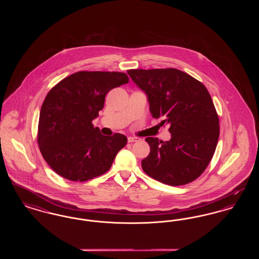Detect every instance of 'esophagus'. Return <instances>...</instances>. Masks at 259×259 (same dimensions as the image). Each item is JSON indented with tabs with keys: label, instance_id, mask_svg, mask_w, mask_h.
I'll use <instances>...</instances> for the list:
<instances>
[{
	"label": "esophagus",
	"instance_id": "esophagus-1",
	"mask_svg": "<svg viewBox=\"0 0 259 259\" xmlns=\"http://www.w3.org/2000/svg\"><path fill=\"white\" fill-rule=\"evenodd\" d=\"M140 138L137 137H128V143H134V142H139Z\"/></svg>",
	"mask_w": 259,
	"mask_h": 259
}]
</instances>
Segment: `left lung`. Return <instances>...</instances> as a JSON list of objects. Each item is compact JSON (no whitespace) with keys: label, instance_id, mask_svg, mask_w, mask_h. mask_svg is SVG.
<instances>
[{"label":"left lung","instance_id":"left-lung-1","mask_svg":"<svg viewBox=\"0 0 259 259\" xmlns=\"http://www.w3.org/2000/svg\"><path fill=\"white\" fill-rule=\"evenodd\" d=\"M148 94L149 110L169 125L171 140L148 137L150 148L142 161L144 172L165 185H187L199 178L211 160L220 137V119L206 87L174 68L128 70Z\"/></svg>","mask_w":259,"mask_h":259}]
</instances>
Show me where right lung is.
<instances>
[{
    "label": "right lung",
    "mask_w": 259,
    "mask_h": 259,
    "mask_svg": "<svg viewBox=\"0 0 259 259\" xmlns=\"http://www.w3.org/2000/svg\"><path fill=\"white\" fill-rule=\"evenodd\" d=\"M129 81L125 73L80 71L52 87L37 126V145L51 169L72 182H87L111 167L127 138L103 136L92 120L103 110L106 94Z\"/></svg>",
    "instance_id": "obj_1"
}]
</instances>
